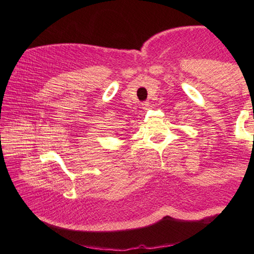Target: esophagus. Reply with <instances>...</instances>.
I'll use <instances>...</instances> for the list:
<instances>
[{"mask_svg":"<svg viewBox=\"0 0 254 254\" xmlns=\"http://www.w3.org/2000/svg\"><path fill=\"white\" fill-rule=\"evenodd\" d=\"M149 107H150V103H149V102H144L143 104H142V109H143L144 111L149 110Z\"/></svg>","mask_w":254,"mask_h":254,"instance_id":"34e87169","label":"esophagus"}]
</instances>
